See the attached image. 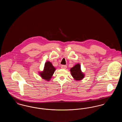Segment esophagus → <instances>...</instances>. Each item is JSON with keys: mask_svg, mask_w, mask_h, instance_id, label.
<instances>
[{"mask_svg": "<svg viewBox=\"0 0 122 122\" xmlns=\"http://www.w3.org/2000/svg\"><path fill=\"white\" fill-rule=\"evenodd\" d=\"M61 68L62 69H66L67 68V66L65 65H62L61 66Z\"/></svg>", "mask_w": 122, "mask_h": 122, "instance_id": "esophagus-1", "label": "esophagus"}]
</instances>
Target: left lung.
<instances>
[{"mask_svg": "<svg viewBox=\"0 0 122 122\" xmlns=\"http://www.w3.org/2000/svg\"><path fill=\"white\" fill-rule=\"evenodd\" d=\"M70 71L71 76L73 77L74 80L76 81H81L85 77V75L82 72L81 66L80 64H76L74 67L70 69Z\"/></svg>", "mask_w": 122, "mask_h": 122, "instance_id": "obj_1", "label": "left lung"}]
</instances>
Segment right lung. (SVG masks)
Listing matches in <instances>:
<instances>
[{
	"mask_svg": "<svg viewBox=\"0 0 122 122\" xmlns=\"http://www.w3.org/2000/svg\"><path fill=\"white\" fill-rule=\"evenodd\" d=\"M55 70L56 68L52 65V64L49 61H47L45 64L43 71L39 72V75L42 79L49 81Z\"/></svg>",
	"mask_w": 122,
	"mask_h": 122,
	"instance_id": "add662e5",
	"label": "right lung"
}]
</instances>
